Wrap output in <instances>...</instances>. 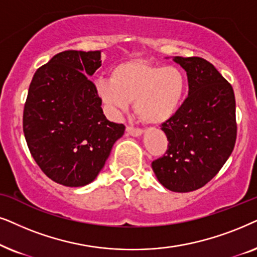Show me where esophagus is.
<instances>
[{
	"label": "esophagus",
	"mask_w": 257,
	"mask_h": 257,
	"mask_svg": "<svg viewBox=\"0 0 257 257\" xmlns=\"http://www.w3.org/2000/svg\"><path fill=\"white\" fill-rule=\"evenodd\" d=\"M126 133H128L129 135L134 136V138H139V136H141L143 134V131L139 128H134V126H126Z\"/></svg>",
	"instance_id": "obj_1"
}]
</instances>
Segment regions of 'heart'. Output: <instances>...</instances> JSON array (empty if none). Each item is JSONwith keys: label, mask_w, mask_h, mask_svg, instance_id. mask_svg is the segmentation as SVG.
Instances as JSON below:
<instances>
[{"label": "heart", "mask_w": 257, "mask_h": 257, "mask_svg": "<svg viewBox=\"0 0 257 257\" xmlns=\"http://www.w3.org/2000/svg\"><path fill=\"white\" fill-rule=\"evenodd\" d=\"M186 76L180 68L156 66L142 60L125 61L111 69L110 80L98 78L96 93L109 110L135 111L150 124H160L179 109L186 91Z\"/></svg>", "instance_id": "obj_1"}]
</instances>
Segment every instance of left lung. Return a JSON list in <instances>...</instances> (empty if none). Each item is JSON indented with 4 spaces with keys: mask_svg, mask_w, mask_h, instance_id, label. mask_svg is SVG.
I'll return each mask as SVG.
<instances>
[{
    "mask_svg": "<svg viewBox=\"0 0 257 257\" xmlns=\"http://www.w3.org/2000/svg\"><path fill=\"white\" fill-rule=\"evenodd\" d=\"M187 71L188 97L161 129L168 149L153 161L159 182L175 193L207 184L227 162L236 141L235 95L230 83L201 57L175 56Z\"/></svg>",
    "mask_w": 257,
    "mask_h": 257,
    "instance_id": "left-lung-1",
    "label": "left lung"
}]
</instances>
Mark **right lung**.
<instances>
[{
  "instance_id": "1",
  "label": "right lung",
  "mask_w": 257,
  "mask_h": 257,
  "mask_svg": "<svg viewBox=\"0 0 257 257\" xmlns=\"http://www.w3.org/2000/svg\"><path fill=\"white\" fill-rule=\"evenodd\" d=\"M101 51L66 50L36 70L23 110L30 154L54 182L83 187L96 179L123 124L108 121L89 80Z\"/></svg>"
}]
</instances>
